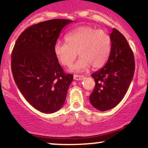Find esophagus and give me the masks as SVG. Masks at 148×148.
Masks as SVG:
<instances>
[{
    "instance_id": "34e87169",
    "label": "esophagus",
    "mask_w": 148,
    "mask_h": 148,
    "mask_svg": "<svg viewBox=\"0 0 148 148\" xmlns=\"http://www.w3.org/2000/svg\"><path fill=\"white\" fill-rule=\"evenodd\" d=\"M84 76L82 75H76V74H74V79L77 80V81H79V80L84 79Z\"/></svg>"
}]
</instances>
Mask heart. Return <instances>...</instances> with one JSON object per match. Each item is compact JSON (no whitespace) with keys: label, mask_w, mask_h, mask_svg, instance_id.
Listing matches in <instances>:
<instances>
[{"label":"heart","mask_w":148,"mask_h":148,"mask_svg":"<svg viewBox=\"0 0 148 148\" xmlns=\"http://www.w3.org/2000/svg\"><path fill=\"white\" fill-rule=\"evenodd\" d=\"M65 40L67 42L55 44L54 53L62 65L70 67L78 53L80 58L72 68L75 72H83L90 65L94 69L101 68L111 54V37L103 30L83 25L67 33Z\"/></svg>","instance_id":"1"}]
</instances>
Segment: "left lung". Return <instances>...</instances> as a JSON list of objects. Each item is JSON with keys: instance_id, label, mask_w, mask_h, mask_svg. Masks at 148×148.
<instances>
[{"instance_id": "1", "label": "left lung", "mask_w": 148, "mask_h": 148, "mask_svg": "<svg viewBox=\"0 0 148 148\" xmlns=\"http://www.w3.org/2000/svg\"><path fill=\"white\" fill-rule=\"evenodd\" d=\"M110 37L111 51L108 60L103 67L91 74L95 86L90 101L101 111L114 108L123 99L135 71L134 53L126 38L115 28Z\"/></svg>"}]
</instances>
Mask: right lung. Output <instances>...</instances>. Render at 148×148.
Here are the masks:
<instances>
[{
    "label": "right lung",
    "instance_id": "1",
    "mask_svg": "<svg viewBox=\"0 0 148 148\" xmlns=\"http://www.w3.org/2000/svg\"><path fill=\"white\" fill-rule=\"evenodd\" d=\"M73 21L51 19L28 27L12 53L13 78L25 99L38 111L51 113L64 104L73 75L66 74L54 53L61 30Z\"/></svg>",
    "mask_w": 148,
    "mask_h": 148
}]
</instances>
